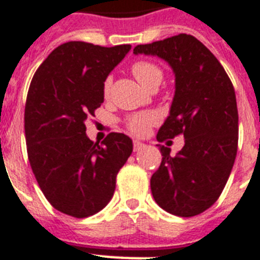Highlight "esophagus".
I'll return each mask as SVG.
<instances>
[{
  "mask_svg": "<svg viewBox=\"0 0 260 260\" xmlns=\"http://www.w3.org/2000/svg\"><path fill=\"white\" fill-rule=\"evenodd\" d=\"M145 147H147V145H145L144 143H140V141H137V140L134 141V150H135V152H139V150L144 149Z\"/></svg>",
  "mask_w": 260,
  "mask_h": 260,
  "instance_id": "1",
  "label": "esophagus"
}]
</instances>
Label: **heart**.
I'll return each mask as SVG.
<instances>
[{
  "label": "heart",
  "mask_w": 260,
  "mask_h": 260,
  "mask_svg": "<svg viewBox=\"0 0 260 260\" xmlns=\"http://www.w3.org/2000/svg\"><path fill=\"white\" fill-rule=\"evenodd\" d=\"M132 74L139 80L140 84H143L145 88H149L152 84L158 83L160 84L162 80V71L157 64L149 62V60H137L132 64ZM111 86H112V78L108 76L103 83V93L104 96L108 98L111 92ZM157 123V116L152 112H144L132 115L126 119L125 125L126 129L135 136H144L149 132L150 126Z\"/></svg>",
  "instance_id": "b5f03b06"
}]
</instances>
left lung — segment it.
<instances>
[{"label": "left lung", "mask_w": 260, "mask_h": 260, "mask_svg": "<svg viewBox=\"0 0 260 260\" xmlns=\"http://www.w3.org/2000/svg\"><path fill=\"white\" fill-rule=\"evenodd\" d=\"M134 52L160 56L173 69L176 93L157 141L180 135L185 139L176 156L160 145L162 161L150 178L154 201L178 217L201 214L219 198L237 157L233 83L213 52L189 34L137 45Z\"/></svg>", "instance_id": "1"}]
</instances>
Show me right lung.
I'll return each mask as SVG.
<instances>
[{"label":"right lung","instance_id":"right-lung-1","mask_svg":"<svg viewBox=\"0 0 260 260\" xmlns=\"http://www.w3.org/2000/svg\"><path fill=\"white\" fill-rule=\"evenodd\" d=\"M131 50L73 42L58 46L32 76L25 106L30 167L51 206L86 218L111 201L132 140L111 132L102 144L86 135V120L104 102L103 83Z\"/></svg>","mask_w":260,"mask_h":260}]
</instances>
